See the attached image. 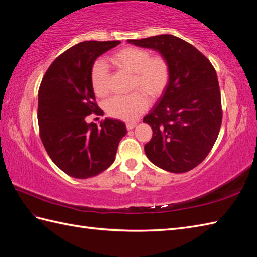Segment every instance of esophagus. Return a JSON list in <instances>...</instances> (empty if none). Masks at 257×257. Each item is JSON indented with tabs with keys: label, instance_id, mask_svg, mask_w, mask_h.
<instances>
[{
	"label": "esophagus",
	"instance_id": "obj_1",
	"mask_svg": "<svg viewBox=\"0 0 257 257\" xmlns=\"http://www.w3.org/2000/svg\"><path fill=\"white\" fill-rule=\"evenodd\" d=\"M136 124H137L136 122H127V123H125V125H127V129H128V130L134 129V128L136 127Z\"/></svg>",
	"mask_w": 257,
	"mask_h": 257
}]
</instances>
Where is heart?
Segmentation results:
<instances>
[{"label": "heart", "mask_w": 257, "mask_h": 257, "mask_svg": "<svg viewBox=\"0 0 257 257\" xmlns=\"http://www.w3.org/2000/svg\"><path fill=\"white\" fill-rule=\"evenodd\" d=\"M110 62L123 72L132 74V89L143 91L151 99L159 97L170 79V66L160 56L150 57V53L139 47H124L113 53ZM110 74L107 65L96 61L90 68V83L97 96H105L109 91ZM148 107V99L140 91L130 95L113 96L105 102L106 112L113 118L133 121Z\"/></svg>", "instance_id": "obj_1"}]
</instances>
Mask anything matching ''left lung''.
Instances as JSON below:
<instances>
[{
	"instance_id": "obj_1",
	"label": "left lung",
	"mask_w": 257,
	"mask_h": 257,
	"mask_svg": "<svg viewBox=\"0 0 257 257\" xmlns=\"http://www.w3.org/2000/svg\"><path fill=\"white\" fill-rule=\"evenodd\" d=\"M129 44L157 51L170 66V79L144 118L152 129L145 146L148 159L163 170L183 173L209 155L220 133L222 108L214 67L196 48L177 36L163 34Z\"/></svg>"
}]
</instances>
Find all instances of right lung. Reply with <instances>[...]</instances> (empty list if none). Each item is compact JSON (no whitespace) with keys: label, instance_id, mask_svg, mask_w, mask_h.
Listing matches in <instances>:
<instances>
[{"label":"right lung","instance_id":"1","mask_svg":"<svg viewBox=\"0 0 257 257\" xmlns=\"http://www.w3.org/2000/svg\"><path fill=\"white\" fill-rule=\"evenodd\" d=\"M119 41H87L70 47L48 67L38 90V127L44 148L52 161L68 176L95 177L110 167L125 124L106 118L100 128L87 123L91 113L102 116L95 102L90 68L103 53Z\"/></svg>","mask_w":257,"mask_h":257}]
</instances>
